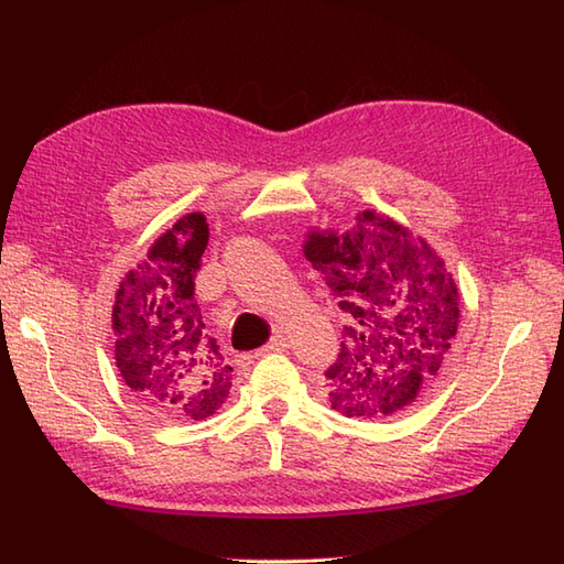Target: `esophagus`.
Returning <instances> with one entry per match:
<instances>
[{
  "label": "esophagus",
  "mask_w": 564,
  "mask_h": 564,
  "mask_svg": "<svg viewBox=\"0 0 564 564\" xmlns=\"http://www.w3.org/2000/svg\"><path fill=\"white\" fill-rule=\"evenodd\" d=\"M290 348V340H286L284 336H274L265 348H260L258 350V355H270V352H282V350H286Z\"/></svg>",
  "instance_id": "1"
}]
</instances>
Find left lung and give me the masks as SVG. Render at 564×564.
I'll return each instance as SVG.
<instances>
[{"instance_id": "8db88e82", "label": "left lung", "mask_w": 564, "mask_h": 564, "mask_svg": "<svg viewBox=\"0 0 564 564\" xmlns=\"http://www.w3.org/2000/svg\"><path fill=\"white\" fill-rule=\"evenodd\" d=\"M304 258L355 324L326 370L330 406L394 416L441 377L459 326V290L426 238L392 216L360 212L348 231L306 234Z\"/></svg>"}]
</instances>
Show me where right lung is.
<instances>
[{"mask_svg":"<svg viewBox=\"0 0 564 564\" xmlns=\"http://www.w3.org/2000/svg\"><path fill=\"white\" fill-rule=\"evenodd\" d=\"M209 243L206 216H180L123 274L111 308L113 358L143 406L167 419L202 421L224 406L234 367L204 333L194 278Z\"/></svg>","mask_w":564,"mask_h":564,"instance_id":"1","label":"right lung"}]
</instances>
